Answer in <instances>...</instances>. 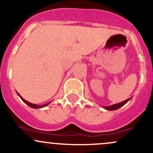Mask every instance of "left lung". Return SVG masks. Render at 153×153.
I'll use <instances>...</instances> for the list:
<instances>
[{
    "instance_id": "1",
    "label": "left lung",
    "mask_w": 153,
    "mask_h": 153,
    "mask_svg": "<svg viewBox=\"0 0 153 153\" xmlns=\"http://www.w3.org/2000/svg\"><path fill=\"white\" fill-rule=\"evenodd\" d=\"M130 99H128V100L124 101V102H120V103H118V104H116V105H111V106H108V107H105V109L108 110V111H114V110H117L119 109V108H121L122 106H123L124 104L127 103V102H128V100H130Z\"/></svg>"
}]
</instances>
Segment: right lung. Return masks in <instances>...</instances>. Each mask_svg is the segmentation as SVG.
<instances>
[{"mask_svg": "<svg viewBox=\"0 0 153 153\" xmlns=\"http://www.w3.org/2000/svg\"><path fill=\"white\" fill-rule=\"evenodd\" d=\"M18 94L19 96H20V94H19L18 93ZM20 98H21V100H23V102H25V103H26V104H27V105H29V107H31V108H42V107H45V106H46L47 105H48V104H49V103H48V104H45V105H34V104H32V103H31V102H28V101L25 100L24 99H23V98H22V97H20Z\"/></svg>", "mask_w": 153, "mask_h": 153, "instance_id": "1", "label": "right lung"}]
</instances>
